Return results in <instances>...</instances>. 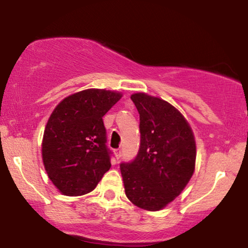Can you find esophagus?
Returning a JSON list of instances; mask_svg holds the SVG:
<instances>
[{"label":"esophagus","mask_w":248,"mask_h":248,"mask_svg":"<svg viewBox=\"0 0 248 248\" xmlns=\"http://www.w3.org/2000/svg\"><path fill=\"white\" fill-rule=\"evenodd\" d=\"M121 149H118V150H116V152H115V156H116V158H118V160H119V158H120L121 157Z\"/></svg>","instance_id":"34e87169"}]
</instances>
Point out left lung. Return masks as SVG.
<instances>
[{"mask_svg":"<svg viewBox=\"0 0 248 248\" xmlns=\"http://www.w3.org/2000/svg\"><path fill=\"white\" fill-rule=\"evenodd\" d=\"M140 114L135 160L121 163L124 192L140 209L158 211L184 190L195 171L196 141L189 122L169 102L146 93L130 96Z\"/></svg>","mask_w":248,"mask_h":248,"instance_id":"8db88e82","label":"left lung"}]
</instances>
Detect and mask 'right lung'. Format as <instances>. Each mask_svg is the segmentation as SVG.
<instances>
[{
	"label": "right lung",
	"instance_id": "obj_1",
	"mask_svg": "<svg viewBox=\"0 0 248 248\" xmlns=\"http://www.w3.org/2000/svg\"><path fill=\"white\" fill-rule=\"evenodd\" d=\"M115 91L90 88L57 105L47 120L42 157L47 176L65 196L95 189L110 168L102 116L121 99Z\"/></svg>",
	"mask_w": 248,
	"mask_h": 248
}]
</instances>
